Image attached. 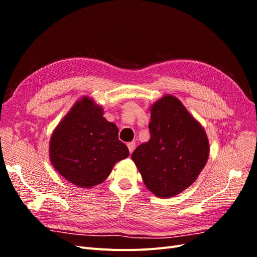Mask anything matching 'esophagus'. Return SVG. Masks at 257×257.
Returning <instances> with one entry per match:
<instances>
[{
	"label": "esophagus",
	"mask_w": 257,
	"mask_h": 257,
	"mask_svg": "<svg viewBox=\"0 0 257 257\" xmlns=\"http://www.w3.org/2000/svg\"><path fill=\"white\" fill-rule=\"evenodd\" d=\"M135 146H136V144H135L134 142H132V143H128V144H127V148H128V151H130L131 154L133 153V151H134V149H135Z\"/></svg>",
	"instance_id": "1"
}]
</instances>
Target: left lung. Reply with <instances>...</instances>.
Segmentation results:
<instances>
[{
  "instance_id": "8db88e82",
  "label": "left lung",
  "mask_w": 257,
  "mask_h": 257,
  "mask_svg": "<svg viewBox=\"0 0 257 257\" xmlns=\"http://www.w3.org/2000/svg\"><path fill=\"white\" fill-rule=\"evenodd\" d=\"M149 142L132 154L147 189L161 198L191 186L207 164L210 146L203 125L180 99L165 94L150 106Z\"/></svg>"
}]
</instances>
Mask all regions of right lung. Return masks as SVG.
<instances>
[{
  "instance_id": "1",
  "label": "right lung",
  "mask_w": 257,
  "mask_h": 257,
  "mask_svg": "<svg viewBox=\"0 0 257 257\" xmlns=\"http://www.w3.org/2000/svg\"><path fill=\"white\" fill-rule=\"evenodd\" d=\"M118 134V126L105 119L103 107L84 95L52 132L51 165L73 185L82 189L96 186L110 175L115 163L130 155Z\"/></svg>"
}]
</instances>
